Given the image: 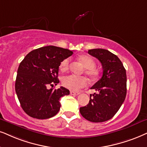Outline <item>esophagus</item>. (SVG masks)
<instances>
[{
	"mask_svg": "<svg viewBox=\"0 0 147 147\" xmlns=\"http://www.w3.org/2000/svg\"><path fill=\"white\" fill-rule=\"evenodd\" d=\"M70 94H71V95H74V96H77L80 94L79 92H73V91H71V92H70Z\"/></svg>",
	"mask_w": 147,
	"mask_h": 147,
	"instance_id": "34e87169",
	"label": "esophagus"
}]
</instances>
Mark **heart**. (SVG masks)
Returning <instances> with one entry per match:
<instances>
[{
  "label": "heart",
  "mask_w": 147,
  "mask_h": 147,
  "mask_svg": "<svg viewBox=\"0 0 147 147\" xmlns=\"http://www.w3.org/2000/svg\"><path fill=\"white\" fill-rule=\"evenodd\" d=\"M79 60L86 68L85 73L87 76L92 80L97 79L99 76V71L95 68L96 62L94 59L89 55H83L79 57ZM70 58H66L60 62V69L61 71L65 72L68 69L70 66ZM62 84L64 87L70 90L77 91L87 85V80L83 77L69 75L63 77Z\"/></svg>",
  "instance_id": "heart-1"
}]
</instances>
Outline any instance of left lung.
<instances>
[{"label":"left lung","mask_w":147,"mask_h":147,"mask_svg":"<svg viewBox=\"0 0 147 147\" xmlns=\"http://www.w3.org/2000/svg\"><path fill=\"white\" fill-rule=\"evenodd\" d=\"M88 53L101 62L103 75L91 87L98 93L90 96L88 105L80 108V113L92 122L111 119L120 109L127 93V76L121 61L116 55L104 49L88 50Z\"/></svg>","instance_id":"1"}]
</instances>
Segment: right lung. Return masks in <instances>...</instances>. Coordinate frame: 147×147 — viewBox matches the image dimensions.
I'll return each mask as SVG.
<instances>
[{
	"label": "right lung",
	"mask_w": 147,
	"mask_h": 147,
	"mask_svg": "<svg viewBox=\"0 0 147 147\" xmlns=\"http://www.w3.org/2000/svg\"><path fill=\"white\" fill-rule=\"evenodd\" d=\"M73 51L55 46H46L30 51L20 64L16 81V92L24 112L30 117L45 119L60 111V99L69 95L68 89H48L57 85L59 66Z\"/></svg>",
	"instance_id": "right-lung-1"
}]
</instances>
